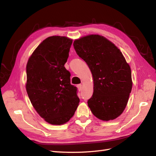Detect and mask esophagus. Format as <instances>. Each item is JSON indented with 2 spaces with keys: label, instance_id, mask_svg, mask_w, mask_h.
<instances>
[{
  "label": "esophagus",
  "instance_id": "obj_1",
  "mask_svg": "<svg viewBox=\"0 0 156 156\" xmlns=\"http://www.w3.org/2000/svg\"><path fill=\"white\" fill-rule=\"evenodd\" d=\"M77 88H78V90H79V91H81V90H82V85L81 84H77Z\"/></svg>",
  "mask_w": 156,
  "mask_h": 156
}]
</instances>
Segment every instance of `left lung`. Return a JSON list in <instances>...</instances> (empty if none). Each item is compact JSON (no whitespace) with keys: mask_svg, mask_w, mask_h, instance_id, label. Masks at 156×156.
Here are the masks:
<instances>
[{"mask_svg":"<svg viewBox=\"0 0 156 156\" xmlns=\"http://www.w3.org/2000/svg\"><path fill=\"white\" fill-rule=\"evenodd\" d=\"M73 47L92 74L94 92L88 100L92 114L104 121L116 119L125 109L132 88L131 68L123 55L100 35L76 40Z\"/></svg>","mask_w":156,"mask_h":156,"instance_id":"obj_1","label":"left lung"}]
</instances>
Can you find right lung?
<instances>
[{"mask_svg": "<svg viewBox=\"0 0 156 156\" xmlns=\"http://www.w3.org/2000/svg\"><path fill=\"white\" fill-rule=\"evenodd\" d=\"M72 40L51 36L36 49L27 64L26 89L40 116L53 125L69 121L79 103L77 88L65 68Z\"/></svg>", "mask_w": 156, "mask_h": 156, "instance_id": "obj_1", "label": "right lung"}]
</instances>
